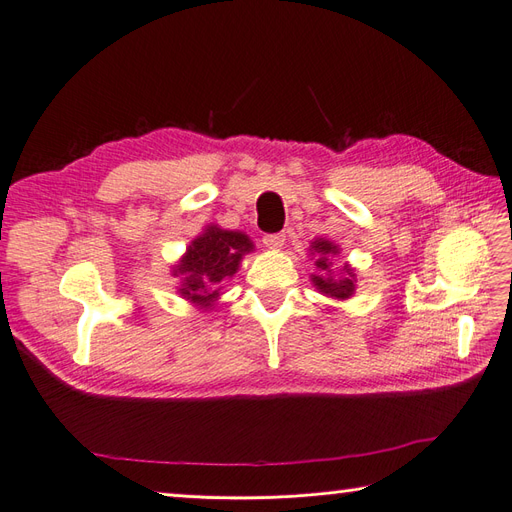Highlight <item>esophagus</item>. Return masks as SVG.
<instances>
[{
  "mask_svg": "<svg viewBox=\"0 0 512 512\" xmlns=\"http://www.w3.org/2000/svg\"><path fill=\"white\" fill-rule=\"evenodd\" d=\"M262 243H265L269 250H282L284 243H286V235H284V232H273V235L262 237Z\"/></svg>",
  "mask_w": 512,
  "mask_h": 512,
  "instance_id": "34e87169",
  "label": "esophagus"
}]
</instances>
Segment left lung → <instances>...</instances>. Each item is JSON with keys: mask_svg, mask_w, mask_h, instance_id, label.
I'll use <instances>...</instances> for the list:
<instances>
[{"mask_svg": "<svg viewBox=\"0 0 512 512\" xmlns=\"http://www.w3.org/2000/svg\"><path fill=\"white\" fill-rule=\"evenodd\" d=\"M312 254H316V269L318 273L312 275L314 286L327 294V297H333L337 301H346L350 299L354 290H356V273L350 265L342 267V273L335 275L331 269V256L337 254V245H333L327 239H316L312 243Z\"/></svg>", "mask_w": 512, "mask_h": 512, "instance_id": "obj_1", "label": "left lung"}]
</instances>
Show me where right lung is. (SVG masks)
Here are the masks:
<instances>
[{
	"label": "right lung",
	"mask_w": 512,
	"mask_h": 512,
	"mask_svg": "<svg viewBox=\"0 0 512 512\" xmlns=\"http://www.w3.org/2000/svg\"><path fill=\"white\" fill-rule=\"evenodd\" d=\"M252 250L254 243L243 232L207 226L173 267V275L181 277L179 294L196 307L209 309L224 282L237 273L241 258Z\"/></svg>",
	"instance_id": "add662e5"
}]
</instances>
